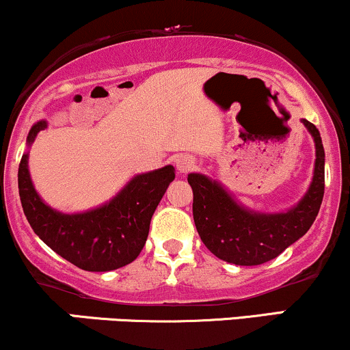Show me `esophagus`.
Masks as SVG:
<instances>
[{
    "label": "esophagus",
    "instance_id": "esophagus-1",
    "mask_svg": "<svg viewBox=\"0 0 350 350\" xmlns=\"http://www.w3.org/2000/svg\"><path fill=\"white\" fill-rule=\"evenodd\" d=\"M195 163H196V160H195V157H191V155L180 154L175 157L176 170H178L180 174H187V172L193 170V168H195Z\"/></svg>",
    "mask_w": 350,
    "mask_h": 350
}]
</instances>
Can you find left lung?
<instances>
[{
  "label": "left lung",
  "mask_w": 350,
  "mask_h": 350,
  "mask_svg": "<svg viewBox=\"0 0 350 350\" xmlns=\"http://www.w3.org/2000/svg\"><path fill=\"white\" fill-rule=\"evenodd\" d=\"M316 144L313 182L295 208L278 215H260L242 208L219 183L200 174L188 175L193 190V219L206 247L221 260L260 265L278 257L305 236L314 223L324 196V149L313 122L303 119Z\"/></svg>",
  "instance_id": "left-lung-1"
}]
</instances>
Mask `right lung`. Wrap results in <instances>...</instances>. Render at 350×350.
<instances>
[{
    "label": "right lung",
    "instance_id": "obj_1",
    "mask_svg": "<svg viewBox=\"0 0 350 350\" xmlns=\"http://www.w3.org/2000/svg\"><path fill=\"white\" fill-rule=\"evenodd\" d=\"M47 122L39 121L29 131L27 144L34 142ZM175 178V168L134 176L105 206L64 215L39 198L27 170V154L18 170L21 204L37 236L70 264L88 272H108L137 258L149 236V226L163 193Z\"/></svg>",
    "mask_w": 350,
    "mask_h": 350
}]
</instances>
